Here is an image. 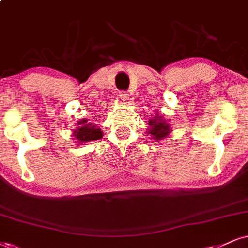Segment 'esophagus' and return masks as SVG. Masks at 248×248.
Returning a JSON list of instances; mask_svg holds the SVG:
<instances>
[{
	"mask_svg": "<svg viewBox=\"0 0 248 248\" xmlns=\"http://www.w3.org/2000/svg\"><path fill=\"white\" fill-rule=\"evenodd\" d=\"M118 96H119V99L123 100L124 102H125V101L129 100V94H127L126 92H119V93H118Z\"/></svg>",
	"mask_w": 248,
	"mask_h": 248,
	"instance_id": "esophagus-1",
	"label": "esophagus"
}]
</instances>
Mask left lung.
I'll use <instances>...</instances> for the list:
<instances>
[{"label": "left lung", "instance_id": "8db88e82", "mask_svg": "<svg viewBox=\"0 0 248 248\" xmlns=\"http://www.w3.org/2000/svg\"><path fill=\"white\" fill-rule=\"evenodd\" d=\"M148 130L146 131V134H149L152 137V139L157 140H163L164 138L170 136V132L172 129L170 127V124L168 123L167 119L163 118V116L155 112V115L152 118L148 119Z\"/></svg>", "mask_w": 248, "mask_h": 248}]
</instances>
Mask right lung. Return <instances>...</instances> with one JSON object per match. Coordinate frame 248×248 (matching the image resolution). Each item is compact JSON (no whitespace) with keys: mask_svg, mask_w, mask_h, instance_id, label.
<instances>
[{"mask_svg":"<svg viewBox=\"0 0 248 248\" xmlns=\"http://www.w3.org/2000/svg\"><path fill=\"white\" fill-rule=\"evenodd\" d=\"M72 137L79 145H84L85 142L101 139L103 137V132L93 122H90L87 118H82L78 121L77 129L72 131Z\"/></svg>","mask_w":248,"mask_h":248,"instance_id":"add662e5","label":"right lung"}]
</instances>
